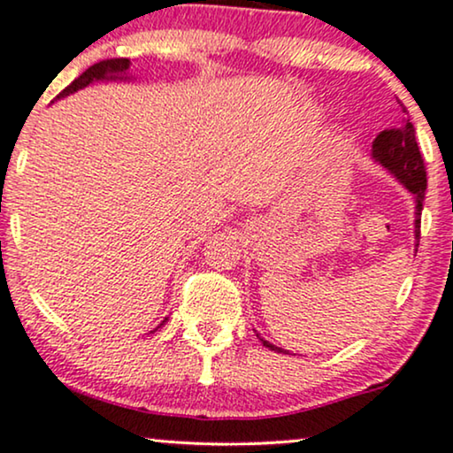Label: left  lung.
I'll use <instances>...</instances> for the list:
<instances>
[{"instance_id":"obj_1","label":"left lung","mask_w":453,"mask_h":453,"mask_svg":"<svg viewBox=\"0 0 453 453\" xmlns=\"http://www.w3.org/2000/svg\"><path fill=\"white\" fill-rule=\"evenodd\" d=\"M372 157H374L376 163H380L382 167L391 171V173L397 177V180L402 181L411 194H414L416 198L414 234H416V240H420V215H422V203H425V192H426V169H425V160H422V154L418 150L416 129L414 125L410 123V119L402 125V127L380 131V134L376 135V140L372 142ZM263 345L272 349V351L286 353L284 349L272 345V342L267 341H263Z\"/></svg>"}]
</instances>
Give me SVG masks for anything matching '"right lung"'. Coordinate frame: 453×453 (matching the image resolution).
<instances>
[{
  "label": "right lung",
  "mask_w": 453,
  "mask_h": 453,
  "mask_svg": "<svg viewBox=\"0 0 453 453\" xmlns=\"http://www.w3.org/2000/svg\"><path fill=\"white\" fill-rule=\"evenodd\" d=\"M129 65H131V62L127 58L102 60V62H98V65L89 66L83 74H79V77L74 79V81L68 85V88H65L58 96H56V100L65 98V96H68V94H74L77 89L88 88V85L94 83V81H104V79H127V77H125V73L129 71Z\"/></svg>",
  "instance_id": "obj_1"
}]
</instances>
